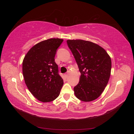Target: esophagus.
<instances>
[{"instance_id": "34e87169", "label": "esophagus", "mask_w": 134, "mask_h": 134, "mask_svg": "<svg viewBox=\"0 0 134 134\" xmlns=\"http://www.w3.org/2000/svg\"><path fill=\"white\" fill-rule=\"evenodd\" d=\"M68 74H69V72H67L65 74V76L66 78H68Z\"/></svg>"}]
</instances>
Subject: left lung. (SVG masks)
<instances>
[{
    "mask_svg": "<svg viewBox=\"0 0 134 134\" xmlns=\"http://www.w3.org/2000/svg\"><path fill=\"white\" fill-rule=\"evenodd\" d=\"M67 44L78 65L81 75L74 88L75 96L90 102L100 96L111 75V59L104 48L82 40H69Z\"/></svg>",
    "mask_w": 134,
    "mask_h": 134,
    "instance_id": "obj_1",
    "label": "left lung"
}]
</instances>
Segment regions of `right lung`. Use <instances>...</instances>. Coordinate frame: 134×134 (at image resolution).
<instances>
[{
    "label": "right lung",
    "mask_w": 134,
    "mask_h": 134,
    "mask_svg": "<svg viewBox=\"0 0 134 134\" xmlns=\"http://www.w3.org/2000/svg\"><path fill=\"white\" fill-rule=\"evenodd\" d=\"M63 39L50 38L40 42L28 51L23 59L25 82L33 96L42 102H49L59 96L63 79L59 74L55 56Z\"/></svg>",
    "instance_id": "right-lung-1"
}]
</instances>
